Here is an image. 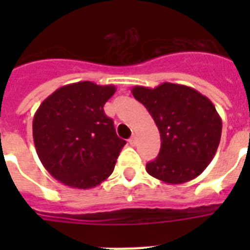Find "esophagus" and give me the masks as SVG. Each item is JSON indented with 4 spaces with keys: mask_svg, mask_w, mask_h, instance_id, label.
<instances>
[{
    "mask_svg": "<svg viewBox=\"0 0 250 250\" xmlns=\"http://www.w3.org/2000/svg\"><path fill=\"white\" fill-rule=\"evenodd\" d=\"M128 143L131 145H132V146H135V145H136V136L131 137V139H129V140H128Z\"/></svg>",
    "mask_w": 250,
    "mask_h": 250,
    "instance_id": "esophagus-1",
    "label": "esophagus"
}]
</instances>
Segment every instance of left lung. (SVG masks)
I'll use <instances>...</instances> for the list:
<instances>
[{"mask_svg":"<svg viewBox=\"0 0 250 250\" xmlns=\"http://www.w3.org/2000/svg\"><path fill=\"white\" fill-rule=\"evenodd\" d=\"M133 97L146 107L161 133L160 154L146 164L153 178L183 184L197 178L217 153L222 119L209 98L182 84L133 86Z\"/></svg>","mask_w":250,"mask_h":250,"instance_id":"obj_1","label":"left lung"}]
</instances>
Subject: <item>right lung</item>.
Masks as SVG:
<instances>
[{"mask_svg": "<svg viewBox=\"0 0 250 250\" xmlns=\"http://www.w3.org/2000/svg\"><path fill=\"white\" fill-rule=\"evenodd\" d=\"M117 88L79 82L58 88L33 117V143L42 166L64 186L88 189L113 174L125 141L104 105Z\"/></svg>", "mask_w": 250, "mask_h": 250, "instance_id": "right-lung-1", "label": "right lung"}]
</instances>
